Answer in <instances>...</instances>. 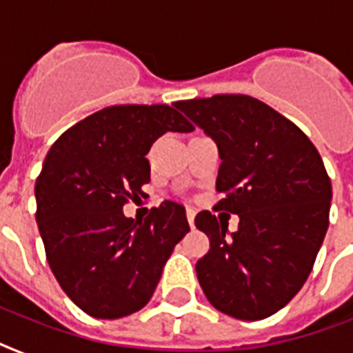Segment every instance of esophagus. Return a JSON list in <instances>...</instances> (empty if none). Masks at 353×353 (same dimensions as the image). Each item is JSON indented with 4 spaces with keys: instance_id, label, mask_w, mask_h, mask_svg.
Returning a JSON list of instances; mask_svg holds the SVG:
<instances>
[{
    "instance_id": "34e87169",
    "label": "esophagus",
    "mask_w": 353,
    "mask_h": 353,
    "mask_svg": "<svg viewBox=\"0 0 353 353\" xmlns=\"http://www.w3.org/2000/svg\"><path fill=\"white\" fill-rule=\"evenodd\" d=\"M194 218H196V210L187 209V220H188V225L190 227H194Z\"/></svg>"
}]
</instances>
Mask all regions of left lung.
<instances>
[{
	"label": "left lung",
	"mask_w": 353,
	"mask_h": 353,
	"mask_svg": "<svg viewBox=\"0 0 353 353\" xmlns=\"http://www.w3.org/2000/svg\"><path fill=\"white\" fill-rule=\"evenodd\" d=\"M214 139L221 165L214 210L240 216L238 231L209 210L196 227L210 249L196 263L205 296L241 321L273 315L301 291L330 223L332 181L295 122L249 95L176 102Z\"/></svg>",
	"instance_id": "left-lung-1"
}]
</instances>
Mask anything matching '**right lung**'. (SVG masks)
I'll return each mask as SVG.
<instances>
[{
  "instance_id": "right-lung-1",
  "label": "right lung",
  "mask_w": 353,
  "mask_h": 353,
  "mask_svg": "<svg viewBox=\"0 0 353 353\" xmlns=\"http://www.w3.org/2000/svg\"><path fill=\"white\" fill-rule=\"evenodd\" d=\"M194 126L166 104L108 106L63 132L36 179V221L52 274L91 317L121 319L148 304L166 260L190 231L185 207L163 201L144 221L122 207L144 196L148 154L166 132Z\"/></svg>"
}]
</instances>
